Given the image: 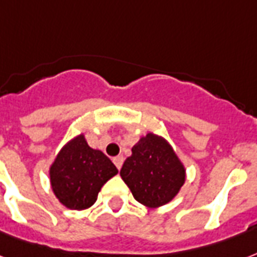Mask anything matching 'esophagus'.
<instances>
[{"label":"esophagus","instance_id":"1","mask_svg":"<svg viewBox=\"0 0 257 257\" xmlns=\"http://www.w3.org/2000/svg\"><path fill=\"white\" fill-rule=\"evenodd\" d=\"M113 163L115 164V167L120 170L122 167V163H124V158L122 156H115V158H113Z\"/></svg>","mask_w":257,"mask_h":257}]
</instances>
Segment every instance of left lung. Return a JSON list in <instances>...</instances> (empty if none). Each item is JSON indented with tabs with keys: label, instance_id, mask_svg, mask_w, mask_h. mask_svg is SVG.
<instances>
[{
	"label": "left lung",
	"instance_id": "8db88e82",
	"mask_svg": "<svg viewBox=\"0 0 257 257\" xmlns=\"http://www.w3.org/2000/svg\"><path fill=\"white\" fill-rule=\"evenodd\" d=\"M120 175L137 202L156 209L171 202L181 191L186 168L163 136L148 132L132 147Z\"/></svg>",
	"mask_w": 257,
	"mask_h": 257
}]
</instances>
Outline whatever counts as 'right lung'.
I'll use <instances>...</instances> for the list:
<instances>
[{
    "mask_svg": "<svg viewBox=\"0 0 257 257\" xmlns=\"http://www.w3.org/2000/svg\"><path fill=\"white\" fill-rule=\"evenodd\" d=\"M118 170L102 151L87 144L83 133L68 140L50 166V183L55 197L71 210H86Z\"/></svg>",
    "mask_w": 257,
    "mask_h": 257,
    "instance_id": "obj_1",
    "label": "right lung"
}]
</instances>
